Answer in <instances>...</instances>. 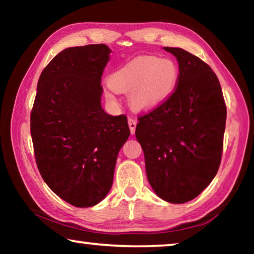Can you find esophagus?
<instances>
[{"instance_id": "1", "label": "esophagus", "mask_w": 254, "mask_h": 254, "mask_svg": "<svg viewBox=\"0 0 254 254\" xmlns=\"http://www.w3.org/2000/svg\"><path fill=\"white\" fill-rule=\"evenodd\" d=\"M136 120L135 119H132V118H128V127H130V131L132 134H134L135 132V127H136Z\"/></svg>"}]
</instances>
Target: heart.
Segmentation results:
<instances>
[{
  "mask_svg": "<svg viewBox=\"0 0 254 254\" xmlns=\"http://www.w3.org/2000/svg\"><path fill=\"white\" fill-rule=\"evenodd\" d=\"M178 80L179 68L174 60L140 56L112 72L105 96L115 103L118 92H130V101L135 109L152 111L169 100Z\"/></svg>",
  "mask_w": 254,
  "mask_h": 254,
  "instance_id": "obj_1",
  "label": "heart"
}]
</instances>
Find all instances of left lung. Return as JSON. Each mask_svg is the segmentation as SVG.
Here are the masks:
<instances>
[{
  "mask_svg": "<svg viewBox=\"0 0 254 254\" xmlns=\"http://www.w3.org/2000/svg\"><path fill=\"white\" fill-rule=\"evenodd\" d=\"M177 58L179 80L168 101L139 118L136 140L144 153L150 186L161 199H194L217 174L226 107L217 76L182 48L163 47Z\"/></svg>",
  "mask_w": 254,
  "mask_h": 254,
  "instance_id": "8db88e82",
  "label": "left lung"
}]
</instances>
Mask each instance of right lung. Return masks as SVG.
<instances>
[{
  "label": "right lung",
  "instance_id": "1",
  "mask_svg": "<svg viewBox=\"0 0 254 254\" xmlns=\"http://www.w3.org/2000/svg\"><path fill=\"white\" fill-rule=\"evenodd\" d=\"M112 50L70 47L42 70L31 112L34 156L42 179L76 207L105 198L119 151L130 135L126 115L102 107L101 78Z\"/></svg>",
  "mask_w": 254,
  "mask_h": 254
}]
</instances>
